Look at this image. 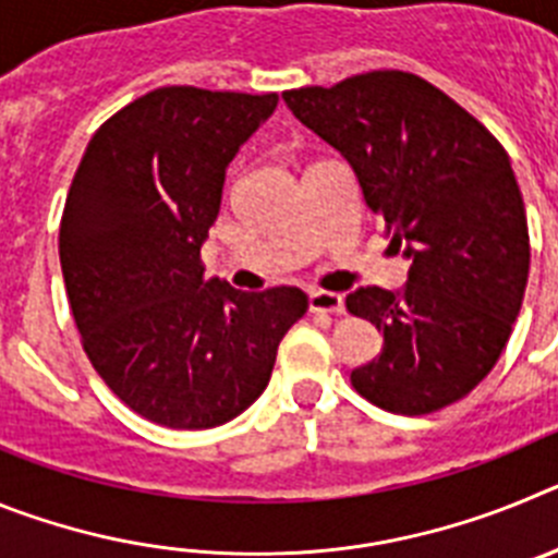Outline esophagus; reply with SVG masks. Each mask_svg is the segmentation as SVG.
I'll list each match as a JSON object with an SVG mask.
<instances>
[{
  "label": "esophagus",
  "mask_w": 558,
  "mask_h": 558,
  "mask_svg": "<svg viewBox=\"0 0 558 558\" xmlns=\"http://www.w3.org/2000/svg\"><path fill=\"white\" fill-rule=\"evenodd\" d=\"M310 310H313V313L340 315L343 313V295L329 293V290H313V293H310Z\"/></svg>",
  "instance_id": "esophagus-1"
}]
</instances>
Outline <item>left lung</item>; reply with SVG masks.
I'll use <instances>...</instances> for the list:
<instances>
[{"label":"left lung","instance_id":"8db88e82","mask_svg":"<svg viewBox=\"0 0 558 558\" xmlns=\"http://www.w3.org/2000/svg\"><path fill=\"white\" fill-rule=\"evenodd\" d=\"M295 120L352 165L368 209L411 259L405 288H357L347 310L383 332L352 386L422 416L463 399L509 343L529 284V220L509 153L411 72L284 92Z\"/></svg>","mask_w":558,"mask_h":558}]
</instances>
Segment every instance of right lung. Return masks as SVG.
<instances>
[{"label":"right lung","mask_w":558,"mask_h":558,"mask_svg":"<svg viewBox=\"0 0 558 558\" xmlns=\"http://www.w3.org/2000/svg\"><path fill=\"white\" fill-rule=\"evenodd\" d=\"M279 95L165 86L97 128L69 186L61 270L95 372L172 430L231 422L268 386L304 313L299 288L243 293L204 279L226 167Z\"/></svg>","instance_id":"add662e5"}]
</instances>
